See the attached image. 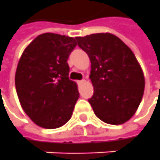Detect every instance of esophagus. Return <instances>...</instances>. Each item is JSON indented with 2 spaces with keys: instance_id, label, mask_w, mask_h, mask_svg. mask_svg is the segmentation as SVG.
Here are the masks:
<instances>
[{
  "instance_id": "1",
  "label": "esophagus",
  "mask_w": 160,
  "mask_h": 160,
  "mask_svg": "<svg viewBox=\"0 0 160 160\" xmlns=\"http://www.w3.org/2000/svg\"><path fill=\"white\" fill-rule=\"evenodd\" d=\"M84 82H85L84 79H82V80H80V81H78V84H82V83H84Z\"/></svg>"
}]
</instances>
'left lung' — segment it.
I'll return each mask as SVG.
<instances>
[{"label":"left lung","mask_w":160,"mask_h":160,"mask_svg":"<svg viewBox=\"0 0 160 160\" xmlns=\"http://www.w3.org/2000/svg\"><path fill=\"white\" fill-rule=\"evenodd\" d=\"M77 44L92 63L94 92L88 99L96 116L112 125L135 114L144 91V77L131 49L111 33L77 37Z\"/></svg>","instance_id":"left-lung-1"}]
</instances>
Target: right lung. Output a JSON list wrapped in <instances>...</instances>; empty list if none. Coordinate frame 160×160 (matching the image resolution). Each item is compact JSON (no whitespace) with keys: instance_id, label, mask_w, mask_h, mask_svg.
<instances>
[{"instance_id":"1","label":"right lung","mask_w":160,"mask_h":160,"mask_svg":"<svg viewBox=\"0 0 160 160\" xmlns=\"http://www.w3.org/2000/svg\"><path fill=\"white\" fill-rule=\"evenodd\" d=\"M76 38L44 33L33 39L18 62L15 83L22 108L39 127L57 128L72 116L79 98L69 80L68 59Z\"/></svg>"}]
</instances>
